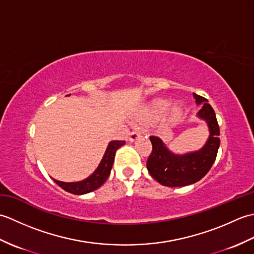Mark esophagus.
Masks as SVG:
<instances>
[{"label":"esophagus","instance_id":"esophagus-1","mask_svg":"<svg viewBox=\"0 0 254 254\" xmlns=\"http://www.w3.org/2000/svg\"><path fill=\"white\" fill-rule=\"evenodd\" d=\"M139 137H141V135H139V133L136 131H132L130 134H128V141L130 142L136 141V139Z\"/></svg>","mask_w":254,"mask_h":254}]
</instances>
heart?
I'll return each instance as SVG.
<instances>
[{
	"instance_id": "b5f03b06",
	"label": "heart",
	"mask_w": 254,
	"mask_h": 254,
	"mask_svg": "<svg viewBox=\"0 0 254 254\" xmlns=\"http://www.w3.org/2000/svg\"><path fill=\"white\" fill-rule=\"evenodd\" d=\"M168 107H169V101L163 100V99L155 100L154 102H152V104H150L147 107V109L145 110L144 120L145 121L156 120V119H158L164 115L166 110L168 109ZM179 113H180V108L179 107L176 106V107L172 108V110L170 112L169 121H174L175 119H177L178 116H179Z\"/></svg>"
}]
</instances>
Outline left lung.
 <instances>
[{
	"label": "left lung",
	"mask_w": 254,
	"mask_h": 254,
	"mask_svg": "<svg viewBox=\"0 0 254 254\" xmlns=\"http://www.w3.org/2000/svg\"><path fill=\"white\" fill-rule=\"evenodd\" d=\"M194 98L201 106L198 117L206 121L209 127V137L202 149L187 155H175L167 149L160 138L149 136L153 149L146 163L147 170L165 187H185L197 182L207 174L216 159L220 144L216 115L206 98L196 94Z\"/></svg>",
	"instance_id": "8db88e82"
}]
</instances>
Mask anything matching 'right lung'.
<instances>
[{
  "label": "right lung",
  "mask_w": 254,
  "mask_h": 254,
  "mask_svg": "<svg viewBox=\"0 0 254 254\" xmlns=\"http://www.w3.org/2000/svg\"><path fill=\"white\" fill-rule=\"evenodd\" d=\"M124 144H126L124 141L110 142L109 145H108L104 157H102V160L100 161L98 168H97L94 171V174L89 176L87 179L79 182H62L58 180H55V182L59 187H61L64 191L72 194H76V195L86 194L96 190V189H98L104 185L105 181L108 179L112 168L113 160H115L116 152L118 148H120Z\"/></svg>",
  "instance_id": "1"
}]
</instances>
